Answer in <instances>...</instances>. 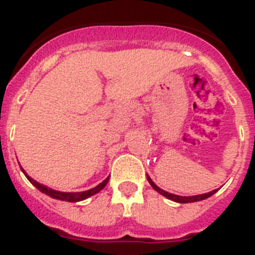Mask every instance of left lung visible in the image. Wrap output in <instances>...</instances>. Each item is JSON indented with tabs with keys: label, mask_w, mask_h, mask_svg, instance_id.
<instances>
[{
	"label": "left lung",
	"mask_w": 255,
	"mask_h": 255,
	"mask_svg": "<svg viewBox=\"0 0 255 255\" xmlns=\"http://www.w3.org/2000/svg\"><path fill=\"white\" fill-rule=\"evenodd\" d=\"M147 181H149L150 185L152 186V189L156 190V191H158L159 194H161V195H163V196L168 198V199H169V200L177 201V203H194V201L204 200V199H207V198H209V196H212V195H213L214 192H217V190H213V191L208 192V194L195 195V196H180V195L169 194V192L164 191V190H161L160 187H158V186H156L154 182H152V180H151V178H150L149 176H147Z\"/></svg>",
	"instance_id": "left-lung-1"
}]
</instances>
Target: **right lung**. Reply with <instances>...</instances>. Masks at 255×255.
I'll use <instances>...</instances> for the list:
<instances>
[{"label":"right lung","instance_id":"obj_1","mask_svg":"<svg viewBox=\"0 0 255 255\" xmlns=\"http://www.w3.org/2000/svg\"><path fill=\"white\" fill-rule=\"evenodd\" d=\"M21 170H23V173L25 174L26 178L29 180V182L32 183L33 186H35V187H37V189H38L41 192L48 195V196H51L52 199H57V200H64V201H70V203H77V201L85 200V199L90 198V196H92V195L97 194V192L101 191V190L105 187L106 183H108V181H109V177H108V178H105V180H104L100 185H97L96 187H94V189H91V190H87V191L61 192V191H56V190L50 189V187H47V186H45V185H41V183H38L37 181L33 180V178H30V177L26 174V172L23 169V168H21Z\"/></svg>","mask_w":255,"mask_h":255}]
</instances>
